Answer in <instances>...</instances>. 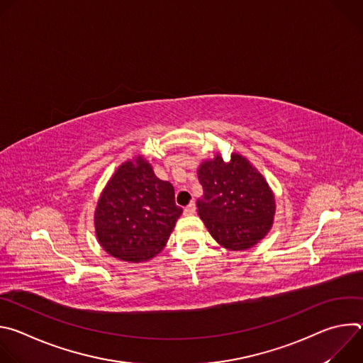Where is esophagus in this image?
Segmentation results:
<instances>
[{"label": "esophagus", "instance_id": "obj_1", "mask_svg": "<svg viewBox=\"0 0 363 363\" xmlns=\"http://www.w3.org/2000/svg\"><path fill=\"white\" fill-rule=\"evenodd\" d=\"M195 211H196V205H195V202H191L188 206H185L184 214L185 216H194Z\"/></svg>", "mask_w": 363, "mask_h": 363}]
</instances>
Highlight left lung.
<instances>
[{
	"label": "left lung",
	"mask_w": 363,
	"mask_h": 363,
	"mask_svg": "<svg viewBox=\"0 0 363 363\" xmlns=\"http://www.w3.org/2000/svg\"><path fill=\"white\" fill-rule=\"evenodd\" d=\"M203 195L196 201L198 216L213 238L224 248H251L273 225L276 199L264 177L247 158L220 153L198 168Z\"/></svg>",
	"instance_id": "obj_1"
}]
</instances>
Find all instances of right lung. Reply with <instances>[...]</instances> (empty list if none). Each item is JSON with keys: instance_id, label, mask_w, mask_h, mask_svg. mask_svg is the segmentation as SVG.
Segmentation results:
<instances>
[{"instance_id": "add662e5", "label": "right lung", "mask_w": 363, "mask_h": 363, "mask_svg": "<svg viewBox=\"0 0 363 363\" xmlns=\"http://www.w3.org/2000/svg\"><path fill=\"white\" fill-rule=\"evenodd\" d=\"M182 214L172 184L143 157L123 162L100 194L94 211L99 244L123 262H147L165 247Z\"/></svg>"}]
</instances>
